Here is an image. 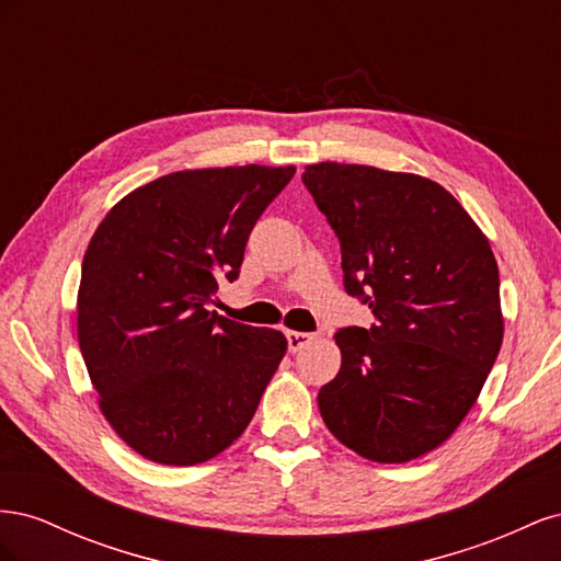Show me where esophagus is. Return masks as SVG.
Here are the masks:
<instances>
[{
	"label": "esophagus",
	"instance_id": "1",
	"mask_svg": "<svg viewBox=\"0 0 561 561\" xmlns=\"http://www.w3.org/2000/svg\"><path fill=\"white\" fill-rule=\"evenodd\" d=\"M285 336H287V351L290 353H297L313 342V334H309V332H287Z\"/></svg>",
	"mask_w": 561,
	"mask_h": 561
}]
</instances>
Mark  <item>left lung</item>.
<instances>
[{
	"mask_svg": "<svg viewBox=\"0 0 561 561\" xmlns=\"http://www.w3.org/2000/svg\"><path fill=\"white\" fill-rule=\"evenodd\" d=\"M301 180L342 245L346 293L377 318L334 334L342 367L320 388V416L355 454L407 463L449 439L496 363V257L428 178L325 161Z\"/></svg>",
	"mask_w": 561,
	"mask_h": 561,
	"instance_id": "8db88e82",
	"label": "left lung"
}]
</instances>
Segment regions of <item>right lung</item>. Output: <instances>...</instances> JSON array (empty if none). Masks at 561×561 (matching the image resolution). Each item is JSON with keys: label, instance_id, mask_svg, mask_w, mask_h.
I'll return each instance as SVG.
<instances>
[{"label": "right lung", "instance_id": "1", "mask_svg": "<svg viewBox=\"0 0 561 561\" xmlns=\"http://www.w3.org/2000/svg\"><path fill=\"white\" fill-rule=\"evenodd\" d=\"M295 165L180 171L124 196L81 264L77 336L98 402L124 443L196 466L239 439L278 369L283 332L210 311L248 236Z\"/></svg>", "mask_w": 561, "mask_h": 561}]
</instances>
